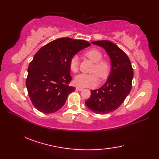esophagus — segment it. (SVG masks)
<instances>
[{"instance_id":"esophagus-1","label":"esophagus","mask_w":159,"mask_h":159,"mask_svg":"<svg viewBox=\"0 0 159 159\" xmlns=\"http://www.w3.org/2000/svg\"><path fill=\"white\" fill-rule=\"evenodd\" d=\"M76 90H79V91H81V90H83V87H76Z\"/></svg>"}]
</instances>
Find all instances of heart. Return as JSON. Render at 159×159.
I'll list each match as a JSON object with an SVG mask.
<instances>
[{
	"label": "heart",
	"mask_w": 159,
	"mask_h": 159,
	"mask_svg": "<svg viewBox=\"0 0 159 159\" xmlns=\"http://www.w3.org/2000/svg\"><path fill=\"white\" fill-rule=\"evenodd\" d=\"M85 55L95 63L93 67V72H96L101 79H105L109 73V64L106 61L102 60V54L99 50L92 48L87 50ZM70 69L73 72H77L79 71V60L77 55H74L70 60ZM74 83L80 87H92L95 86L98 82V78L95 73L85 74H78L74 78Z\"/></svg>",
	"instance_id": "obj_1"
}]
</instances>
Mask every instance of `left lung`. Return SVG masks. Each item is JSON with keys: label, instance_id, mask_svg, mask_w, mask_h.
Returning <instances> with one entry per match:
<instances>
[{"label": "left lung", "instance_id": "left-lung-1", "mask_svg": "<svg viewBox=\"0 0 159 159\" xmlns=\"http://www.w3.org/2000/svg\"><path fill=\"white\" fill-rule=\"evenodd\" d=\"M92 43L106 50L111 59V70L104 85L91 91L85 104L96 113L107 114L117 109L130 93L133 69L126 54L114 43L107 40Z\"/></svg>", "mask_w": 159, "mask_h": 159}]
</instances>
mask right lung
Returning <instances> with one entry per match:
<instances>
[{"label":"right lung","mask_w":159,"mask_h":159,"mask_svg":"<svg viewBox=\"0 0 159 159\" xmlns=\"http://www.w3.org/2000/svg\"><path fill=\"white\" fill-rule=\"evenodd\" d=\"M91 44L85 40L69 38L57 39L40 48L30 63L26 86L32 104L43 113H52L61 108L75 87L69 62L72 56Z\"/></svg>","instance_id":"right-lung-1"}]
</instances>
